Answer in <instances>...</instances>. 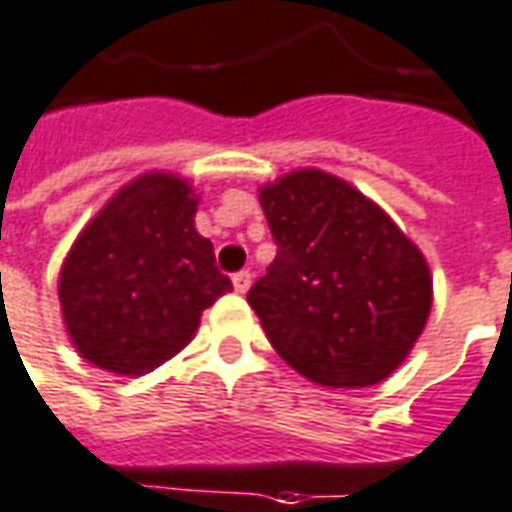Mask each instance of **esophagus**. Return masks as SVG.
Instances as JSON below:
<instances>
[{
  "label": "esophagus",
  "instance_id": "34e87169",
  "mask_svg": "<svg viewBox=\"0 0 512 512\" xmlns=\"http://www.w3.org/2000/svg\"><path fill=\"white\" fill-rule=\"evenodd\" d=\"M232 285H235L238 294H246V291L252 288V274H249V271H238V274L232 277Z\"/></svg>",
  "mask_w": 512,
  "mask_h": 512
}]
</instances>
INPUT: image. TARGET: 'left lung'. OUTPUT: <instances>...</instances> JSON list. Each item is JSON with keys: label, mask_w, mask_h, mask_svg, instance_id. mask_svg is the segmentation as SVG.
Segmentation results:
<instances>
[{"label": "left lung", "mask_w": 512, "mask_h": 512, "mask_svg": "<svg viewBox=\"0 0 512 512\" xmlns=\"http://www.w3.org/2000/svg\"><path fill=\"white\" fill-rule=\"evenodd\" d=\"M257 193L277 257L246 300L271 347L319 387L381 384L431 314L423 252L373 198L325 170H291Z\"/></svg>", "instance_id": "1"}]
</instances>
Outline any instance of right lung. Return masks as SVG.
I'll list each match as a JSON object with an SVG mask.
<instances>
[{"instance_id":"right-lung-1","label":"right lung","mask_w":512,"mask_h":512,"mask_svg":"<svg viewBox=\"0 0 512 512\" xmlns=\"http://www.w3.org/2000/svg\"><path fill=\"white\" fill-rule=\"evenodd\" d=\"M193 184L148 170L83 227L58 274L75 350L106 373L142 375L196 336L204 308L232 291L196 229Z\"/></svg>"}]
</instances>
